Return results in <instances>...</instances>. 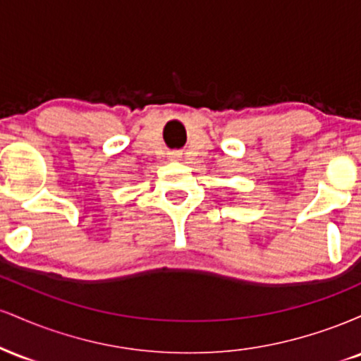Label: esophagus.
I'll return each instance as SVG.
<instances>
[{
  "label": "esophagus",
  "mask_w": 361,
  "mask_h": 361,
  "mask_svg": "<svg viewBox=\"0 0 361 361\" xmlns=\"http://www.w3.org/2000/svg\"><path fill=\"white\" fill-rule=\"evenodd\" d=\"M181 157V152L180 151H173V152H169V159L171 161H178Z\"/></svg>",
  "instance_id": "esophagus-1"
}]
</instances>
